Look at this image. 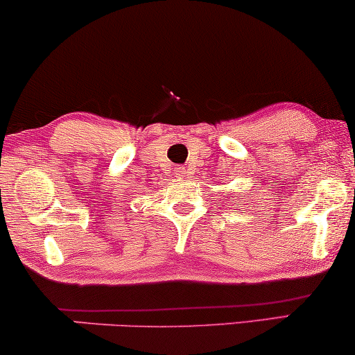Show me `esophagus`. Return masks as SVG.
<instances>
[{"instance_id":"34e87169","label":"esophagus","mask_w":355,"mask_h":355,"mask_svg":"<svg viewBox=\"0 0 355 355\" xmlns=\"http://www.w3.org/2000/svg\"><path fill=\"white\" fill-rule=\"evenodd\" d=\"M174 171H176V176H178V178H184V176H186V168L178 166L176 169H174Z\"/></svg>"}]
</instances>
